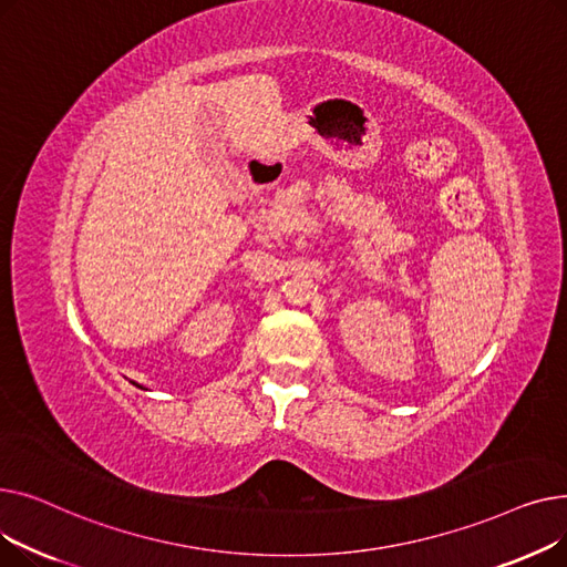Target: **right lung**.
Here are the masks:
<instances>
[{"mask_svg": "<svg viewBox=\"0 0 567 567\" xmlns=\"http://www.w3.org/2000/svg\"><path fill=\"white\" fill-rule=\"evenodd\" d=\"M133 385H137V389H142V385H140V383H135V381H133ZM144 391H146V389H144Z\"/></svg>", "mask_w": 567, "mask_h": 567, "instance_id": "1", "label": "right lung"}]
</instances>
